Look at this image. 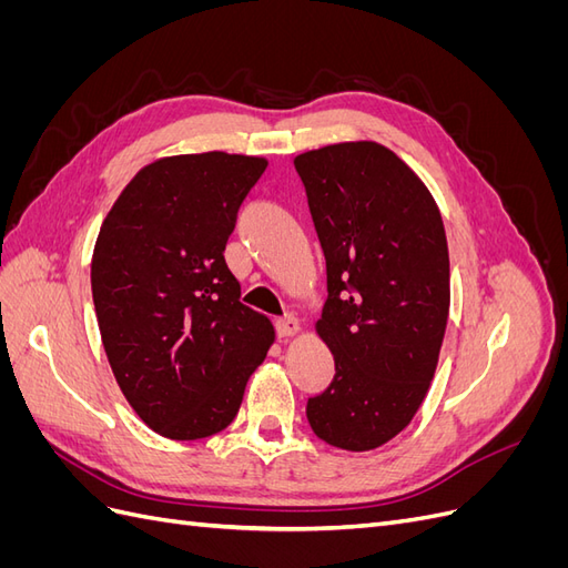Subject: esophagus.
Returning a JSON list of instances; mask_svg holds the SVG:
<instances>
[{
	"label": "esophagus",
	"instance_id": "1",
	"mask_svg": "<svg viewBox=\"0 0 568 568\" xmlns=\"http://www.w3.org/2000/svg\"><path fill=\"white\" fill-rule=\"evenodd\" d=\"M301 332V322L296 315H284L282 320H277V334L280 338H288Z\"/></svg>",
	"mask_w": 568,
	"mask_h": 568
}]
</instances>
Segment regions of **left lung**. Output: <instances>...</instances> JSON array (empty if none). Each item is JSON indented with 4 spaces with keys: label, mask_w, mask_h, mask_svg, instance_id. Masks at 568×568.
Masks as SVG:
<instances>
[{
    "label": "left lung",
    "mask_w": 568,
    "mask_h": 568,
    "mask_svg": "<svg viewBox=\"0 0 568 568\" xmlns=\"http://www.w3.org/2000/svg\"><path fill=\"white\" fill-rule=\"evenodd\" d=\"M326 261L315 322L336 374L307 400L324 443L365 453L417 415L450 313V257L438 205L403 159L369 140L294 159Z\"/></svg>",
    "instance_id": "8db88e82"
}]
</instances>
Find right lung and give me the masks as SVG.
I'll return each instance as SVG.
<instances>
[{
	"mask_svg": "<svg viewBox=\"0 0 568 568\" xmlns=\"http://www.w3.org/2000/svg\"><path fill=\"white\" fill-rule=\"evenodd\" d=\"M267 159L209 151L144 165L120 192L92 255V298L115 382L153 432L196 440L227 428L272 322L239 301L225 263L239 205Z\"/></svg>",
	"mask_w": 568,
	"mask_h": 568,
	"instance_id": "obj_1",
	"label": "right lung"
}]
</instances>
